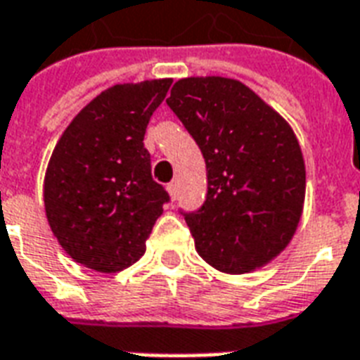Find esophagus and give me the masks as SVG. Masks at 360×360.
I'll list each match as a JSON object with an SVG mask.
<instances>
[{
  "label": "esophagus",
  "instance_id": "obj_1",
  "mask_svg": "<svg viewBox=\"0 0 360 360\" xmlns=\"http://www.w3.org/2000/svg\"><path fill=\"white\" fill-rule=\"evenodd\" d=\"M166 188H168L169 198H172V200H174V202H175V198H177V183H169V185L166 186Z\"/></svg>",
  "mask_w": 360,
  "mask_h": 360
}]
</instances>
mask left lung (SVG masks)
I'll return each mask as SVG.
<instances>
[{"label": "left lung", "mask_w": 360, "mask_h": 360, "mask_svg": "<svg viewBox=\"0 0 360 360\" xmlns=\"http://www.w3.org/2000/svg\"><path fill=\"white\" fill-rule=\"evenodd\" d=\"M166 103L207 168L205 202L183 213L198 254L222 273L263 267L301 220L307 172L295 132L250 87L222 76L175 82Z\"/></svg>", "instance_id": "left-lung-1"}]
</instances>
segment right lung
I'll list each match as a JSON object with an SVG mask.
<instances>
[{
  "label": "right lung",
  "mask_w": 360,
  "mask_h": 360,
  "mask_svg": "<svg viewBox=\"0 0 360 360\" xmlns=\"http://www.w3.org/2000/svg\"><path fill=\"white\" fill-rule=\"evenodd\" d=\"M172 80L117 84L95 97L65 129L44 175L52 233L75 262L117 273L146 252L169 200L151 177L147 123Z\"/></svg>",
  "instance_id": "1"
}]
</instances>
